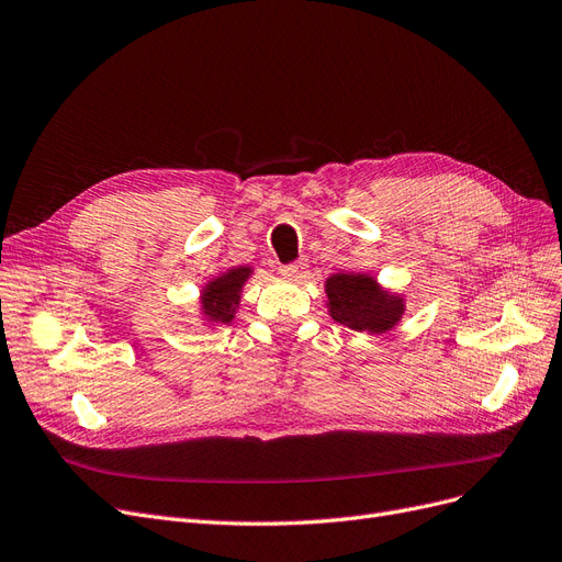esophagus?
Returning <instances> with one entry per match:
<instances>
[{
  "label": "esophagus",
  "instance_id": "1",
  "mask_svg": "<svg viewBox=\"0 0 562 562\" xmlns=\"http://www.w3.org/2000/svg\"><path fill=\"white\" fill-rule=\"evenodd\" d=\"M310 266H307V259H299V261H292V263H286V266H282L280 268V273L284 276V278H289V280H305L307 278V270Z\"/></svg>",
  "mask_w": 562,
  "mask_h": 562
}]
</instances>
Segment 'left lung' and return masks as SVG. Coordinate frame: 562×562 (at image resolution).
Instances as JSON below:
<instances>
[{"mask_svg": "<svg viewBox=\"0 0 562 562\" xmlns=\"http://www.w3.org/2000/svg\"><path fill=\"white\" fill-rule=\"evenodd\" d=\"M328 313L355 330L384 334L403 315V299L389 296L375 280L359 273H338L326 280Z\"/></svg>", "mask_w": 562, "mask_h": 562, "instance_id": "left-lung-1", "label": "left lung"}]
</instances>
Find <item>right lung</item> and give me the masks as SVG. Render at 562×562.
<instances>
[{
  "label": "right lung",
  "instance_id": "1",
  "mask_svg": "<svg viewBox=\"0 0 562 562\" xmlns=\"http://www.w3.org/2000/svg\"><path fill=\"white\" fill-rule=\"evenodd\" d=\"M247 266H238L232 268L228 273H224L222 278H215L207 282V286L203 289L201 296V305H203V315L207 317V322L215 324H228L234 319L236 305L240 301V289L245 284V280L249 278Z\"/></svg>",
  "mask_w": 562,
  "mask_h": 562
}]
</instances>
